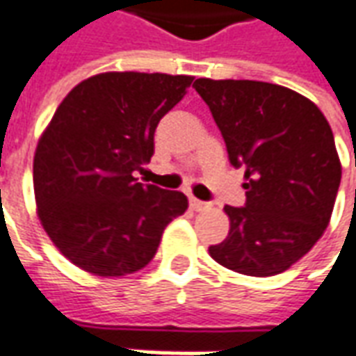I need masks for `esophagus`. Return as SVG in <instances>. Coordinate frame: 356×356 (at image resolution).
<instances>
[{"mask_svg": "<svg viewBox=\"0 0 356 356\" xmlns=\"http://www.w3.org/2000/svg\"><path fill=\"white\" fill-rule=\"evenodd\" d=\"M191 208L194 211H204V209H209V204L208 202H202L198 198H191Z\"/></svg>", "mask_w": 356, "mask_h": 356, "instance_id": "esophagus-1", "label": "esophagus"}]
</instances>
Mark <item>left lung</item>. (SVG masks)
<instances>
[{"label": "left lung", "mask_w": 356, "mask_h": 356, "mask_svg": "<svg viewBox=\"0 0 356 356\" xmlns=\"http://www.w3.org/2000/svg\"><path fill=\"white\" fill-rule=\"evenodd\" d=\"M229 160L246 168V206H225L231 229L209 246L219 265L273 276L318 242L332 217L341 163L318 106L288 88L252 80L198 78Z\"/></svg>", "instance_id": "8db88e82"}]
</instances>
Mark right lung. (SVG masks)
Returning a JSON list of instances; mask_svg holds the SVG:
<instances>
[{
  "label": "right lung",
  "instance_id": "1",
  "mask_svg": "<svg viewBox=\"0 0 356 356\" xmlns=\"http://www.w3.org/2000/svg\"><path fill=\"white\" fill-rule=\"evenodd\" d=\"M193 76L104 72L78 83L38 140L34 194L51 242L76 267L125 276L147 267L162 232L183 216L179 191L143 185L133 171L154 154L158 122Z\"/></svg>",
  "mask_w": 356,
  "mask_h": 356
}]
</instances>
